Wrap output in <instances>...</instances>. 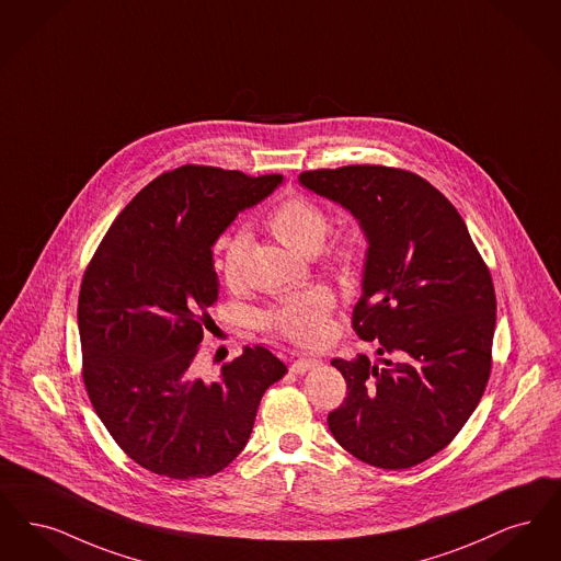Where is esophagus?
<instances>
[{"instance_id": "esophagus-1", "label": "esophagus", "mask_w": 561, "mask_h": 561, "mask_svg": "<svg viewBox=\"0 0 561 561\" xmlns=\"http://www.w3.org/2000/svg\"><path fill=\"white\" fill-rule=\"evenodd\" d=\"M322 365L318 358H312V356H299L295 363L291 365L293 373H297V375H301V373H308V370H312V368H317V366Z\"/></svg>"}]
</instances>
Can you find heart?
I'll return each instance as SVG.
<instances>
[{"label": "heart", "instance_id": "b5f03b06", "mask_svg": "<svg viewBox=\"0 0 561 561\" xmlns=\"http://www.w3.org/2000/svg\"><path fill=\"white\" fill-rule=\"evenodd\" d=\"M268 228L280 243L299 253H317L324 243L331 218L306 196H289L270 214ZM249 253V232L237 228L219 243L218 270L228 287H239L244 278ZM331 262L340 268L352 270L360 262V243L354 234H343L329 249ZM333 310V295L327 289H310L283 301L264 317L270 329L293 342L314 345L329 335V317Z\"/></svg>", "mask_w": 561, "mask_h": 561}]
</instances>
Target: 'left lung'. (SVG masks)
<instances>
[{
	"mask_svg": "<svg viewBox=\"0 0 561 561\" xmlns=\"http://www.w3.org/2000/svg\"><path fill=\"white\" fill-rule=\"evenodd\" d=\"M299 184L347 209L368 244L352 324L379 358L331 360L347 398L329 430L365 463H423L486 390L496 322L486 264L453 203L416 173L347 165L304 171Z\"/></svg>",
	"mask_w": 561,
	"mask_h": 561,
	"instance_id": "left-lung-1",
	"label": "left lung"
}]
</instances>
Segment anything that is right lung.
Masks as SVG:
<instances>
[{"label": "right lung", "instance_id": "obj_1", "mask_svg": "<svg viewBox=\"0 0 561 561\" xmlns=\"http://www.w3.org/2000/svg\"><path fill=\"white\" fill-rule=\"evenodd\" d=\"M280 184L278 173L168 171L127 203L83 274L85 390L123 453L152 473L193 480L232 463L264 391L287 373L264 345L244 347L216 381L193 366L219 295L211 249Z\"/></svg>", "mask_w": 561, "mask_h": 561}]
</instances>
